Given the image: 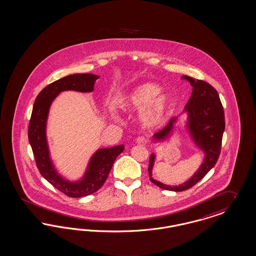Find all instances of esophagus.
I'll return each instance as SVG.
<instances>
[{"label": "esophagus", "mask_w": 256, "mask_h": 256, "mask_svg": "<svg viewBox=\"0 0 256 256\" xmlns=\"http://www.w3.org/2000/svg\"><path fill=\"white\" fill-rule=\"evenodd\" d=\"M136 142H137L138 144H140V146H146L148 142V138L144 137V136H139V137L137 138V140H136Z\"/></svg>", "instance_id": "1"}]
</instances>
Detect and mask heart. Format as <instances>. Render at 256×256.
Here are the masks:
<instances>
[{"instance_id":"obj_1","label":"heart","mask_w":256,"mask_h":256,"mask_svg":"<svg viewBox=\"0 0 256 256\" xmlns=\"http://www.w3.org/2000/svg\"><path fill=\"white\" fill-rule=\"evenodd\" d=\"M160 88L154 83H144L136 87L124 99L126 110H141L142 122L148 126L159 124L168 114L172 100L166 94H159Z\"/></svg>"}]
</instances>
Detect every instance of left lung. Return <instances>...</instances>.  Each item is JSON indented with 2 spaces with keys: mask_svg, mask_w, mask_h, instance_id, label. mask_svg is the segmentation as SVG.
Masks as SVG:
<instances>
[{
  "mask_svg": "<svg viewBox=\"0 0 256 256\" xmlns=\"http://www.w3.org/2000/svg\"><path fill=\"white\" fill-rule=\"evenodd\" d=\"M182 80H186L193 87L192 94L186 104L184 110L188 112V128L192 138L205 153V159L202 166L194 176L186 182L178 186L162 184L152 178V168L155 156L151 154L148 166L150 180L164 190L182 192L198 184L205 175L214 168L220 155L221 142L225 130V117L223 106L216 90L209 83L200 80H194L191 76H184ZM176 118L170 119L168 124L154 134L156 139L168 137L173 128Z\"/></svg>",
  "mask_w": 256,
  "mask_h": 256,
  "instance_id": "8db88e82",
  "label": "left lung"
}]
</instances>
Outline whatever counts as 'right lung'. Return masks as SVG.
Segmentation results:
<instances>
[{
  "label": "right lung",
  "instance_id": "1",
  "mask_svg": "<svg viewBox=\"0 0 256 256\" xmlns=\"http://www.w3.org/2000/svg\"><path fill=\"white\" fill-rule=\"evenodd\" d=\"M97 78L98 76L90 74H76L49 84L36 98L29 121L28 140L33 150L36 168L47 182L70 198L85 196L99 190L105 184L115 160L124 150L121 144L98 150L90 159L85 176L78 182H70L58 175L49 158L45 126L52 101L63 90L92 92Z\"/></svg>",
  "mask_w": 256,
  "mask_h": 256
}]
</instances>
